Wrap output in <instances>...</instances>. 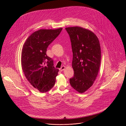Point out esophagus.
Instances as JSON below:
<instances>
[{
  "mask_svg": "<svg viewBox=\"0 0 126 126\" xmlns=\"http://www.w3.org/2000/svg\"><path fill=\"white\" fill-rule=\"evenodd\" d=\"M65 67L64 66H62V67L59 69V70H60V71H64V70H65Z\"/></svg>",
  "mask_w": 126,
  "mask_h": 126,
  "instance_id": "obj_1",
  "label": "esophagus"
}]
</instances>
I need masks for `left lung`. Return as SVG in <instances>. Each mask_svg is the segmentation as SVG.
I'll list each match as a JSON object with an SVG mask.
<instances>
[{
  "mask_svg": "<svg viewBox=\"0 0 126 126\" xmlns=\"http://www.w3.org/2000/svg\"><path fill=\"white\" fill-rule=\"evenodd\" d=\"M69 35L73 52L74 76L70 84L83 93L93 84L99 70L101 52L99 41L91 31L78 27L65 28Z\"/></svg>",
  "mask_w": 126,
  "mask_h": 126,
  "instance_id": "8db88e82",
  "label": "left lung"
}]
</instances>
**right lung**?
Masks as SVG:
<instances>
[{"label":"right lung","mask_w":126,"mask_h":126,"mask_svg":"<svg viewBox=\"0 0 126 126\" xmlns=\"http://www.w3.org/2000/svg\"><path fill=\"white\" fill-rule=\"evenodd\" d=\"M62 28L40 29L30 35L24 43L21 53V66L24 74L33 87L41 93L54 86L59 70L46 54L47 48L59 35Z\"/></svg>","instance_id":"1"}]
</instances>
